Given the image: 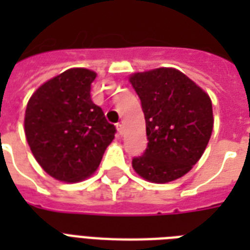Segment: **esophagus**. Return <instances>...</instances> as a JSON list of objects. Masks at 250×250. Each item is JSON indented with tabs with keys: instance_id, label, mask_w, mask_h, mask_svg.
<instances>
[{
	"instance_id": "obj_1",
	"label": "esophagus",
	"mask_w": 250,
	"mask_h": 250,
	"mask_svg": "<svg viewBox=\"0 0 250 250\" xmlns=\"http://www.w3.org/2000/svg\"><path fill=\"white\" fill-rule=\"evenodd\" d=\"M117 131H118V133H119V135H123V132H125V128H123V125H122V123H117Z\"/></svg>"
}]
</instances>
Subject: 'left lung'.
<instances>
[{
  "label": "left lung",
  "instance_id": "1",
  "mask_svg": "<svg viewBox=\"0 0 250 250\" xmlns=\"http://www.w3.org/2000/svg\"><path fill=\"white\" fill-rule=\"evenodd\" d=\"M144 111L148 146L133 170L152 183L182 178L198 162L213 131L209 94L175 68L136 72L129 78Z\"/></svg>",
  "mask_w": 250,
  "mask_h": 250
}]
</instances>
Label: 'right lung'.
Segmentation results:
<instances>
[{
    "instance_id": "1",
    "label": "right lung",
    "mask_w": 250,
    "mask_h": 250,
    "mask_svg": "<svg viewBox=\"0 0 250 250\" xmlns=\"http://www.w3.org/2000/svg\"><path fill=\"white\" fill-rule=\"evenodd\" d=\"M97 74L70 68L29 98L24 132L33 157L57 180L75 183L97 170L117 129L90 98Z\"/></svg>"
}]
</instances>
